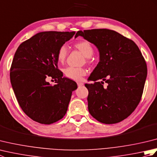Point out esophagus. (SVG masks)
<instances>
[{"label": "esophagus", "instance_id": "34e87169", "mask_svg": "<svg viewBox=\"0 0 157 157\" xmlns=\"http://www.w3.org/2000/svg\"><path fill=\"white\" fill-rule=\"evenodd\" d=\"M77 84H78V86H82L84 85V83L81 82H78V83H77Z\"/></svg>", "mask_w": 157, "mask_h": 157}]
</instances>
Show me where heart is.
<instances>
[{"label":"heart","instance_id":"1","mask_svg":"<svg viewBox=\"0 0 157 157\" xmlns=\"http://www.w3.org/2000/svg\"><path fill=\"white\" fill-rule=\"evenodd\" d=\"M75 47L80 51L85 57L90 58L94 53V49L92 46L88 41H81L77 42ZM67 55V48L65 45L59 48L57 52V60L59 63H63L65 61ZM65 75L73 80L80 81L82 78L86 74V70L84 68H75L72 67H68L64 69Z\"/></svg>","mask_w":157,"mask_h":157}]
</instances>
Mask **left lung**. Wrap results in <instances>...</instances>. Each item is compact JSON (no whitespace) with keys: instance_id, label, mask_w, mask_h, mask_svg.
Listing matches in <instances>:
<instances>
[{"instance_id":"1","label":"left lung","mask_w":157,"mask_h":157,"mask_svg":"<svg viewBox=\"0 0 157 157\" xmlns=\"http://www.w3.org/2000/svg\"><path fill=\"white\" fill-rule=\"evenodd\" d=\"M94 44L99 52V63L89 77L94 84H86L88 90V107L98 121L113 124L132 114L141 100L147 67L138 46L132 40L108 29L78 31ZM102 79L101 82H96ZM108 84L106 89L101 84Z\"/></svg>"}]
</instances>
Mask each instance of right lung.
<instances>
[{
  "mask_svg": "<svg viewBox=\"0 0 157 157\" xmlns=\"http://www.w3.org/2000/svg\"><path fill=\"white\" fill-rule=\"evenodd\" d=\"M75 32H42L19 45L15 53L10 79L19 106L42 124H51L66 114L72 92L78 88L58 69L59 48ZM51 76L56 84L47 82Z\"/></svg>",
  "mask_w": 157,
  "mask_h": 157,
  "instance_id": "1",
  "label": "right lung"
}]
</instances>
